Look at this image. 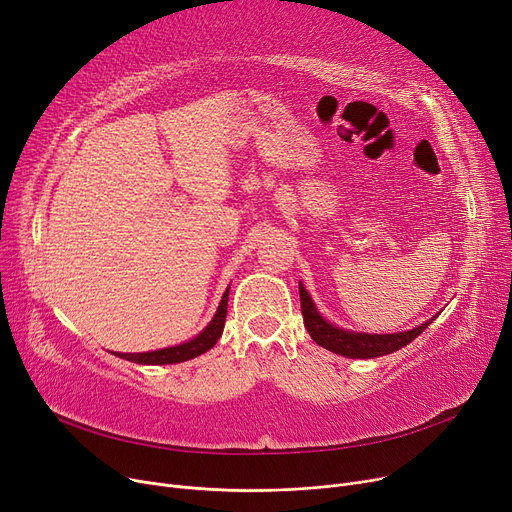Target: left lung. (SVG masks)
I'll return each mask as SVG.
<instances>
[{"instance_id": "left-lung-1", "label": "left lung", "mask_w": 512, "mask_h": 512, "mask_svg": "<svg viewBox=\"0 0 512 512\" xmlns=\"http://www.w3.org/2000/svg\"><path fill=\"white\" fill-rule=\"evenodd\" d=\"M299 294H301V311H303V321L309 336L315 340V344L328 348V351L342 355V357H351V359H373V357H382L390 355L398 348L407 346L413 342L434 319L425 321L419 328L409 330V332H398V334H357V332H346L340 328H334L332 324L321 317L299 282Z\"/></svg>"}]
</instances>
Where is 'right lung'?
Listing matches in <instances>:
<instances>
[{"label": "right lung", "instance_id": "add662e5", "mask_svg": "<svg viewBox=\"0 0 512 512\" xmlns=\"http://www.w3.org/2000/svg\"><path fill=\"white\" fill-rule=\"evenodd\" d=\"M228 292H224L222 303L218 307V313L213 315L211 324L193 340H188L184 344L178 346H170V348H161V351H151V353H137V355H124L118 353V357L126 359V361H134V363H143V365H170V363H182L188 359H195L203 353H207L209 348H213V344L220 340L222 332H224V324H226V313H228ZM116 355V353H114Z\"/></svg>", "mask_w": 512, "mask_h": 512}]
</instances>
